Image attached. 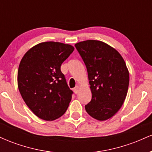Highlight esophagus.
Returning <instances> with one entry per match:
<instances>
[{"mask_svg":"<svg viewBox=\"0 0 152 152\" xmlns=\"http://www.w3.org/2000/svg\"><path fill=\"white\" fill-rule=\"evenodd\" d=\"M78 89H79V88H78V86H76L75 87V88H74V93L75 94H78Z\"/></svg>","mask_w":152,"mask_h":152,"instance_id":"34e87169","label":"esophagus"}]
</instances>
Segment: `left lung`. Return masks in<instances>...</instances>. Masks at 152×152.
Masks as SVG:
<instances>
[{"label":"left lung","mask_w":152,"mask_h":152,"mask_svg":"<svg viewBox=\"0 0 152 152\" xmlns=\"http://www.w3.org/2000/svg\"><path fill=\"white\" fill-rule=\"evenodd\" d=\"M75 46L86 66L92 94L85 109L95 119H109L126 99L129 83L126 63L115 48L101 41L87 40Z\"/></svg>","instance_id":"1"}]
</instances>
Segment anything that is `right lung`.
I'll use <instances>...</instances> for the list:
<instances>
[{
	"label": "right lung",
	"mask_w": 152,
	"mask_h": 152,
	"mask_svg": "<svg viewBox=\"0 0 152 152\" xmlns=\"http://www.w3.org/2000/svg\"><path fill=\"white\" fill-rule=\"evenodd\" d=\"M74 50L71 45L47 41L30 48L20 61L19 91L28 107L41 119L53 121L69 107L73 91L61 66Z\"/></svg>",
	"instance_id": "right-lung-1"
}]
</instances>
